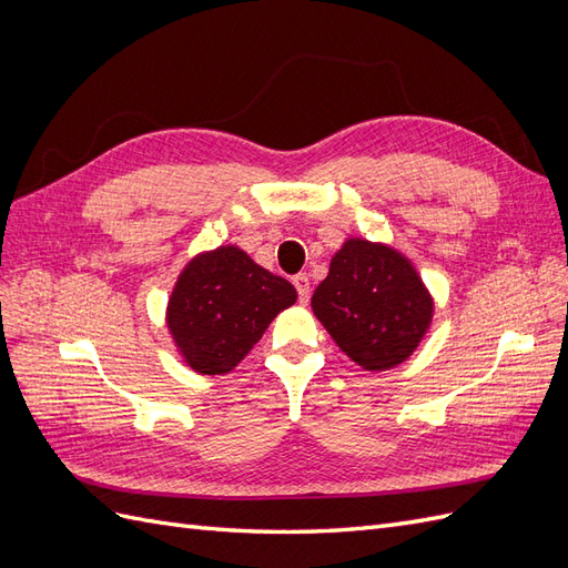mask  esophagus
I'll list each match as a JSON object with an SVG mask.
<instances>
[{"mask_svg": "<svg viewBox=\"0 0 568 568\" xmlns=\"http://www.w3.org/2000/svg\"><path fill=\"white\" fill-rule=\"evenodd\" d=\"M294 286L298 291V301L305 305L307 301H311V280L305 277V274H298V277H294Z\"/></svg>", "mask_w": 568, "mask_h": 568, "instance_id": "34e87169", "label": "esophagus"}]
</instances>
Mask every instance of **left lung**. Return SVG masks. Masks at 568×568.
I'll return each mask as SVG.
<instances>
[{"label":"left lung","mask_w":568,"mask_h":568,"mask_svg":"<svg viewBox=\"0 0 568 568\" xmlns=\"http://www.w3.org/2000/svg\"><path fill=\"white\" fill-rule=\"evenodd\" d=\"M311 305L336 346L365 372L403 365L434 320V296L409 257L359 236L334 253Z\"/></svg>","instance_id":"left-lung-1"}]
</instances>
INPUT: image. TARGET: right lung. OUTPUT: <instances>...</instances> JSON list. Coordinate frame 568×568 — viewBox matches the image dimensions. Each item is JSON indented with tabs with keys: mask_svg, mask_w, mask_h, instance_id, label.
Returning a JSON list of instances; mask_svg holds the SVG:
<instances>
[{
	"mask_svg": "<svg viewBox=\"0 0 568 568\" xmlns=\"http://www.w3.org/2000/svg\"><path fill=\"white\" fill-rule=\"evenodd\" d=\"M296 298L291 282L227 244L184 265L168 298L165 326L186 367L205 376L227 374Z\"/></svg>",
	"mask_w": 568,
	"mask_h": 568,
	"instance_id": "obj_1",
	"label": "right lung"
}]
</instances>
